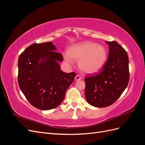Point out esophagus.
Returning <instances> with one entry per match:
<instances>
[{
    "instance_id": "obj_1",
    "label": "esophagus",
    "mask_w": 145,
    "mask_h": 145,
    "mask_svg": "<svg viewBox=\"0 0 145 145\" xmlns=\"http://www.w3.org/2000/svg\"><path fill=\"white\" fill-rule=\"evenodd\" d=\"M81 77L79 76V75H77L76 77H75V80L76 81H78L80 80L81 79Z\"/></svg>"
}]
</instances>
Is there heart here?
<instances>
[{
  "label": "heart",
  "instance_id": "1",
  "mask_svg": "<svg viewBox=\"0 0 145 145\" xmlns=\"http://www.w3.org/2000/svg\"><path fill=\"white\" fill-rule=\"evenodd\" d=\"M63 58L68 63L72 60L78 62V67L82 72L93 74L103 67L106 62L107 51L103 46L97 43L83 42L70 46Z\"/></svg>",
  "mask_w": 145,
  "mask_h": 145
}]
</instances>
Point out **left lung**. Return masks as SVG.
<instances>
[{
	"label": "left lung",
	"mask_w": 145,
	"mask_h": 145,
	"mask_svg": "<svg viewBox=\"0 0 145 145\" xmlns=\"http://www.w3.org/2000/svg\"><path fill=\"white\" fill-rule=\"evenodd\" d=\"M109 51L99 74L85 78L87 102L97 108L109 106L120 97L129 80L126 51L116 41L106 42Z\"/></svg>",
	"instance_id": "1"
}]
</instances>
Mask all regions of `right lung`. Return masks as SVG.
Returning <instances> with one entry per match:
<instances>
[{
  "instance_id": "obj_1",
  "label": "right lung",
  "mask_w": 145,
  "mask_h": 145,
  "mask_svg": "<svg viewBox=\"0 0 145 145\" xmlns=\"http://www.w3.org/2000/svg\"><path fill=\"white\" fill-rule=\"evenodd\" d=\"M52 42L34 43L26 48L18 60V83L33 106L50 110L58 106L76 74L66 73L59 62L62 55Z\"/></svg>"
}]
</instances>
